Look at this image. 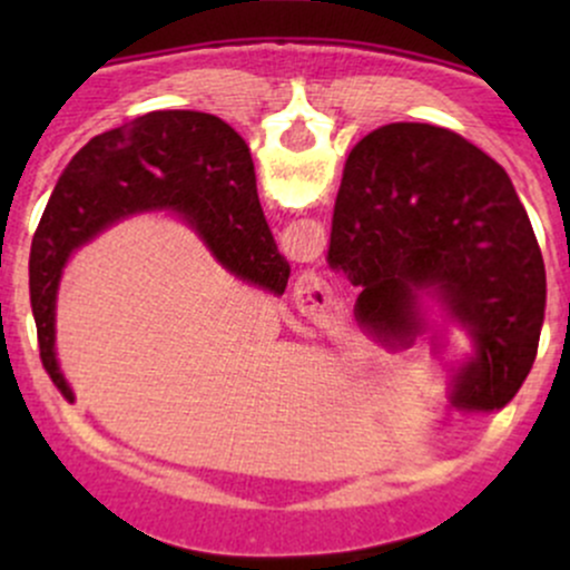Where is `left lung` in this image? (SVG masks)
I'll return each instance as SVG.
<instances>
[{"label":"left lung","instance_id":"left-lung-1","mask_svg":"<svg viewBox=\"0 0 570 570\" xmlns=\"http://www.w3.org/2000/svg\"><path fill=\"white\" fill-rule=\"evenodd\" d=\"M326 263L358 286L356 316L417 332L431 294L474 340L453 404L493 412L520 391L539 351L547 271L507 171L436 126L391 122L351 149Z\"/></svg>","mask_w":570,"mask_h":570}]
</instances>
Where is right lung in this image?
I'll use <instances>...</instances> for the list:
<instances>
[{"mask_svg":"<svg viewBox=\"0 0 570 570\" xmlns=\"http://www.w3.org/2000/svg\"><path fill=\"white\" fill-rule=\"evenodd\" d=\"M163 206L185 214L235 276L284 294L289 265L259 206L246 141L214 115L171 109L136 117L90 139L69 160L31 240L29 297L39 358L63 394L69 385L56 364L53 322L69 254L120 217Z\"/></svg>","mask_w":570,"mask_h":570,"instance_id":"right-lung-1","label":"right lung"}]
</instances>
